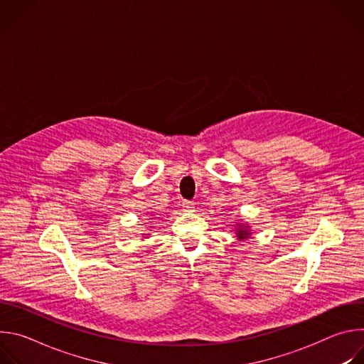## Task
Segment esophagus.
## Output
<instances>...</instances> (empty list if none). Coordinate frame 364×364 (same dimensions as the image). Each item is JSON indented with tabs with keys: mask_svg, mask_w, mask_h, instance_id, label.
<instances>
[{
	"mask_svg": "<svg viewBox=\"0 0 364 364\" xmlns=\"http://www.w3.org/2000/svg\"><path fill=\"white\" fill-rule=\"evenodd\" d=\"M181 205H183L184 210H193V209H194V203H193V201H188V200H184V201L181 203Z\"/></svg>",
	"mask_w": 364,
	"mask_h": 364,
	"instance_id": "1",
	"label": "esophagus"
}]
</instances>
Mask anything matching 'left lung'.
Returning a JSON list of instances; mask_svg holds the SVG:
<instances>
[{
	"instance_id": "8db88e82",
	"label": "left lung",
	"mask_w": 364,
	"mask_h": 364,
	"mask_svg": "<svg viewBox=\"0 0 364 364\" xmlns=\"http://www.w3.org/2000/svg\"><path fill=\"white\" fill-rule=\"evenodd\" d=\"M250 229L247 225H240L237 223V229H236V236L239 240H243V239H247L250 236Z\"/></svg>"
}]
</instances>
